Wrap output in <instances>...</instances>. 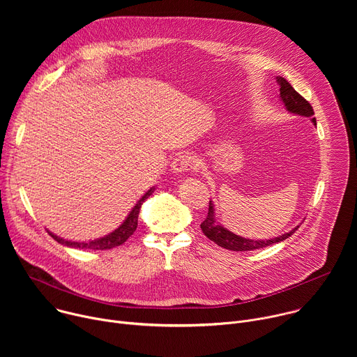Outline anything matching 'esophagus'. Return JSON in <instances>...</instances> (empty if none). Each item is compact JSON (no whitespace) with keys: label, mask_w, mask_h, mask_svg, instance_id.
<instances>
[{"label":"esophagus","mask_w":357,"mask_h":357,"mask_svg":"<svg viewBox=\"0 0 357 357\" xmlns=\"http://www.w3.org/2000/svg\"><path fill=\"white\" fill-rule=\"evenodd\" d=\"M197 160L189 154H182L179 157H176L172 164H171V172L175 175H179L182 172H188L190 169L197 168Z\"/></svg>","instance_id":"1"}]
</instances>
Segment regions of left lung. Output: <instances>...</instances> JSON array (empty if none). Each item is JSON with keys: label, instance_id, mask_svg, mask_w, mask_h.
<instances>
[{"label": "left lung", "instance_id": "obj_1", "mask_svg": "<svg viewBox=\"0 0 357 357\" xmlns=\"http://www.w3.org/2000/svg\"><path fill=\"white\" fill-rule=\"evenodd\" d=\"M277 83L280 86V98L284 103L285 109L288 110V113L296 114V116H303V117H310L314 123V126H317V120L314 117V109L312 106L305 100L299 93L295 91V89L281 76L277 77ZM299 226L294 227L291 231L284 233L278 237L270 238V240H252V238H245L241 236L234 234L233 231L227 230L226 227H223L218 220H216V215H215V206L212 200L209 202V212L206 219L203 220V223L200 225V229L209 240L215 241L218 245L231 250V251H251V250H257V248H263L280 241H284L285 238H288L292 233H295V230Z\"/></svg>", "mask_w": 357, "mask_h": 357}]
</instances>
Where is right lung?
<instances>
[{"instance_id": "add662e5", "label": "right lung", "mask_w": 357, "mask_h": 357, "mask_svg": "<svg viewBox=\"0 0 357 357\" xmlns=\"http://www.w3.org/2000/svg\"><path fill=\"white\" fill-rule=\"evenodd\" d=\"M155 186H152L151 189H148L142 197L135 203V206L131 209V212L128 213V216L126 218V220L110 234L100 237V238H94L90 241H72V240H65L56 234H54L52 231H49V236H52L58 243L66 245V247H72V248H83V250H110L113 247L121 245L124 241H127V238L135 231L137 226H138V215H139V209L142 203L154 193Z\"/></svg>"}]
</instances>
